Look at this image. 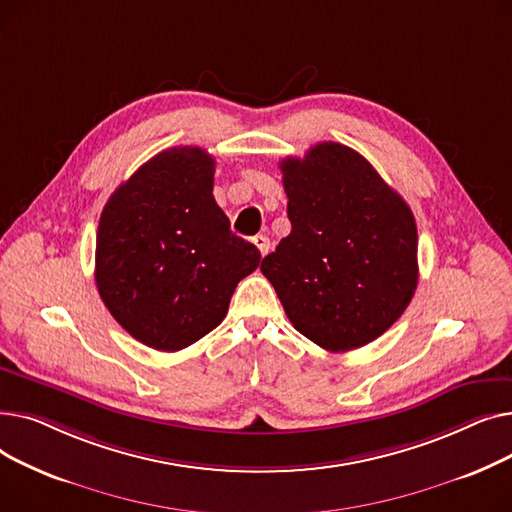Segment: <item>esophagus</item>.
Returning a JSON list of instances; mask_svg holds the SVG:
<instances>
[{
    "instance_id": "obj_1",
    "label": "esophagus",
    "mask_w": 512,
    "mask_h": 512,
    "mask_svg": "<svg viewBox=\"0 0 512 512\" xmlns=\"http://www.w3.org/2000/svg\"><path fill=\"white\" fill-rule=\"evenodd\" d=\"M253 242H255V247L259 249L261 255H267V251H270V238H267V236L259 234V236L253 238Z\"/></svg>"
}]
</instances>
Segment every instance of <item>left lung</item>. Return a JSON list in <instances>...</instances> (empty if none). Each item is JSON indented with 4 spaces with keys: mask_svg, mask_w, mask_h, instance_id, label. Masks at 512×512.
<instances>
[{
    "mask_svg": "<svg viewBox=\"0 0 512 512\" xmlns=\"http://www.w3.org/2000/svg\"><path fill=\"white\" fill-rule=\"evenodd\" d=\"M292 230L261 272L303 336L346 353L382 336L409 307L419 278L411 207L369 161L317 143L280 164Z\"/></svg>",
    "mask_w": 512,
    "mask_h": 512,
    "instance_id": "1",
    "label": "left lung"
}]
</instances>
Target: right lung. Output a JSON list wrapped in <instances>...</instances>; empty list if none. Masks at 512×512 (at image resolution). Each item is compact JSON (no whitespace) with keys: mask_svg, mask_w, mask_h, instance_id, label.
Here are the masks:
<instances>
[{"mask_svg":"<svg viewBox=\"0 0 512 512\" xmlns=\"http://www.w3.org/2000/svg\"><path fill=\"white\" fill-rule=\"evenodd\" d=\"M213 157L172 147L107 199L95 282L118 324L155 351L176 353L222 324L236 284L261 253L230 232L213 199Z\"/></svg>","mask_w":512,"mask_h":512,"instance_id":"right-lung-1","label":"right lung"}]
</instances>
